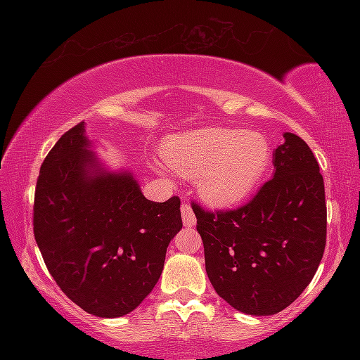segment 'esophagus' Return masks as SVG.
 Returning a JSON list of instances; mask_svg holds the SVG:
<instances>
[{"label": "esophagus", "instance_id": "obj_1", "mask_svg": "<svg viewBox=\"0 0 360 360\" xmlns=\"http://www.w3.org/2000/svg\"><path fill=\"white\" fill-rule=\"evenodd\" d=\"M181 217H183V223L186 226H193L196 223V217H194L193 208L188 203L181 206Z\"/></svg>", "mask_w": 360, "mask_h": 360}]
</instances>
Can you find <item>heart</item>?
<instances>
[{
  "label": "heart",
  "mask_w": 360,
  "mask_h": 360,
  "mask_svg": "<svg viewBox=\"0 0 360 360\" xmlns=\"http://www.w3.org/2000/svg\"><path fill=\"white\" fill-rule=\"evenodd\" d=\"M166 164L194 177L208 205L240 203L262 183L271 166L272 147L262 131L243 128H200L169 137L162 143Z\"/></svg>",
  "instance_id": "b5f03b06"
}]
</instances>
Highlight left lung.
<instances>
[{
    "label": "left lung",
    "mask_w": 360,
    "mask_h": 360,
    "mask_svg": "<svg viewBox=\"0 0 360 360\" xmlns=\"http://www.w3.org/2000/svg\"><path fill=\"white\" fill-rule=\"evenodd\" d=\"M272 164V179L240 208L208 213L193 203L214 291L254 316L276 315L298 298L326 240L325 186L311 148L286 131Z\"/></svg>",
    "instance_id": "8db88e82"
}]
</instances>
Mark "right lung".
I'll use <instances>...</instances> for the list:
<instances>
[{
    "label": "right lung",
    "mask_w": 360,
    "mask_h": 360,
    "mask_svg": "<svg viewBox=\"0 0 360 360\" xmlns=\"http://www.w3.org/2000/svg\"><path fill=\"white\" fill-rule=\"evenodd\" d=\"M179 208L177 196L147 200L130 169L106 167L81 122L40 167L34 233L65 296L91 315L118 318L159 281L169 243L183 229Z\"/></svg>",
    "instance_id": "obj_1"
}]
</instances>
